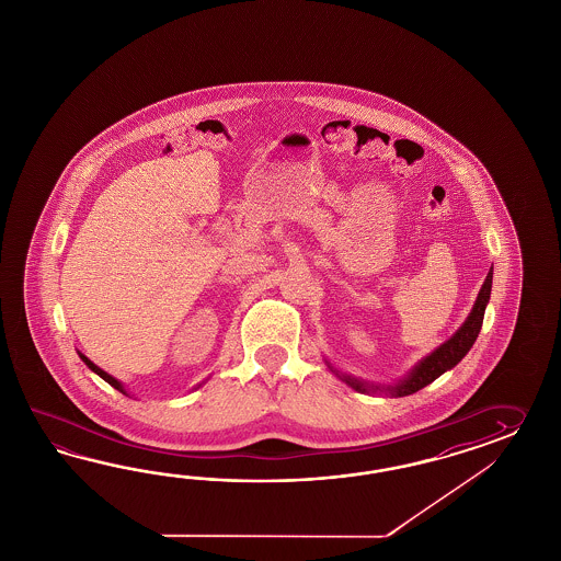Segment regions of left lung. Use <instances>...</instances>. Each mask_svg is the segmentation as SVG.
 Listing matches in <instances>:
<instances>
[{
    "mask_svg": "<svg viewBox=\"0 0 561 561\" xmlns=\"http://www.w3.org/2000/svg\"><path fill=\"white\" fill-rule=\"evenodd\" d=\"M490 291H492V270L485 275L484 286L478 294V300L471 308V314L468 320L463 322V327L457 331V333L443 343L439 348H435L428 357H424L421 364L414 367V371L410 374L409 378L404 381H400L394 388H390V392L394 396H409L423 390L424 386H428L431 381L439 378L440 374H445L447 369H451L455 365L459 364L471 345L476 343L480 329H482V322H484L485 304L490 300ZM351 388L355 390H362L365 392L367 386H364L362 381L357 379L345 378Z\"/></svg>",
    "mask_w": 561,
    "mask_h": 561,
    "instance_id": "obj_1",
    "label": "left lung"
}]
</instances>
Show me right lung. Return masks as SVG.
Here are the masks:
<instances>
[{"label": "right lung", "mask_w": 561, "mask_h": 561, "mask_svg": "<svg viewBox=\"0 0 561 561\" xmlns=\"http://www.w3.org/2000/svg\"><path fill=\"white\" fill-rule=\"evenodd\" d=\"M79 357H81V359H83V362H85V365H88V367H90L91 371H95V374H98V376H100V378L106 379V381H107V383H110V386H114V388H116V390H121V392H124V390H122L121 381H118V379H114V378H112V376H107V374H106V371H104V369H100V367H98V365L91 364L90 359H88V357H85V355H81V353H79Z\"/></svg>", "instance_id": "obj_1"}]
</instances>
